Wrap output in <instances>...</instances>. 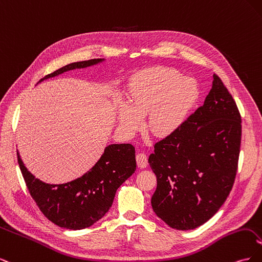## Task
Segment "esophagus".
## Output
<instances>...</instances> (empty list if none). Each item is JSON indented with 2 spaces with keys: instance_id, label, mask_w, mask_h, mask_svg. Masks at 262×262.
<instances>
[{
  "instance_id": "esophagus-1",
  "label": "esophagus",
  "mask_w": 262,
  "mask_h": 262,
  "mask_svg": "<svg viewBox=\"0 0 262 262\" xmlns=\"http://www.w3.org/2000/svg\"><path fill=\"white\" fill-rule=\"evenodd\" d=\"M137 163L140 168H146L147 167V155L145 153H139L137 155Z\"/></svg>"
}]
</instances>
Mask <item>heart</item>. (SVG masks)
Masks as SVG:
<instances>
[{
  "label": "heart",
  "mask_w": 262,
  "mask_h": 262,
  "mask_svg": "<svg viewBox=\"0 0 262 262\" xmlns=\"http://www.w3.org/2000/svg\"><path fill=\"white\" fill-rule=\"evenodd\" d=\"M130 105L117 109L119 128L133 134L148 114L147 125L154 136L165 138L176 132L195 102L199 90L188 76L163 67L147 68L134 74L129 83Z\"/></svg>",
  "instance_id": "1"
}]
</instances>
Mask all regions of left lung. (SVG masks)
Here are the masks:
<instances>
[{
	"label": "left lung",
	"instance_id": "8db88e82",
	"mask_svg": "<svg viewBox=\"0 0 262 262\" xmlns=\"http://www.w3.org/2000/svg\"><path fill=\"white\" fill-rule=\"evenodd\" d=\"M242 141V118L221 78L214 74L203 106L148 157L157 187L150 199L156 215L189 231L208 222L233 188Z\"/></svg>",
	"mask_w": 262,
	"mask_h": 262
}]
</instances>
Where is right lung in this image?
<instances>
[{
	"label": "right lung",
	"mask_w": 262,
	"mask_h": 262,
	"mask_svg": "<svg viewBox=\"0 0 262 262\" xmlns=\"http://www.w3.org/2000/svg\"><path fill=\"white\" fill-rule=\"evenodd\" d=\"M105 59L74 62L41 78H48L75 69L98 64ZM19 168L30 195L43 215L63 228L84 229L98 222L112 208L117 189L137 169L136 148L131 144H110L97 163L66 184L51 185L36 178L24 165L17 150Z\"/></svg>",
	"instance_id": "1"
}]
</instances>
